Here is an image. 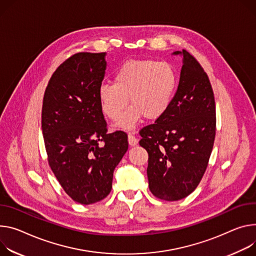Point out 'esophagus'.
Instances as JSON below:
<instances>
[{"mask_svg": "<svg viewBox=\"0 0 256 256\" xmlns=\"http://www.w3.org/2000/svg\"><path fill=\"white\" fill-rule=\"evenodd\" d=\"M128 144L130 146H136L138 144V138L134 134H130V132L128 134Z\"/></svg>", "mask_w": 256, "mask_h": 256, "instance_id": "obj_1", "label": "esophagus"}]
</instances>
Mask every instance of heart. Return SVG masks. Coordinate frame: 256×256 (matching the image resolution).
I'll list each match as a JSON object with an SVG mask.
<instances>
[{"label": "heart", "mask_w": 256, "mask_h": 256, "mask_svg": "<svg viewBox=\"0 0 256 256\" xmlns=\"http://www.w3.org/2000/svg\"><path fill=\"white\" fill-rule=\"evenodd\" d=\"M176 86V74L170 64L130 60L115 72L113 84L99 88L98 98L102 112L113 122L120 118L130 98L133 106L118 128L130 130L143 116L150 120L160 118L170 105Z\"/></svg>", "instance_id": "heart-1"}]
</instances>
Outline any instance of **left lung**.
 <instances>
[{"label": "left lung", "instance_id": "1", "mask_svg": "<svg viewBox=\"0 0 256 256\" xmlns=\"http://www.w3.org/2000/svg\"><path fill=\"white\" fill-rule=\"evenodd\" d=\"M178 86L168 111L140 130L148 152L151 193L166 201L190 195L207 168L216 128L214 95L200 63L186 50Z\"/></svg>", "mask_w": 256, "mask_h": 256}]
</instances>
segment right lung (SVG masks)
<instances>
[{
	"label": "right lung",
	"instance_id": "obj_1",
	"mask_svg": "<svg viewBox=\"0 0 256 256\" xmlns=\"http://www.w3.org/2000/svg\"><path fill=\"white\" fill-rule=\"evenodd\" d=\"M106 53L66 59L46 88L42 130L49 166L65 193L88 205L111 191L113 172L128 148L122 130L107 132L98 90Z\"/></svg>",
	"mask_w": 256,
	"mask_h": 256
}]
</instances>
